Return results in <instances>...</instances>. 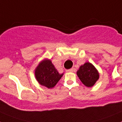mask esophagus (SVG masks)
I'll return each instance as SVG.
<instances>
[{"label":"esophagus","instance_id":"obj_1","mask_svg":"<svg viewBox=\"0 0 122 122\" xmlns=\"http://www.w3.org/2000/svg\"><path fill=\"white\" fill-rule=\"evenodd\" d=\"M73 71H74V69L71 68V69H69V70H67L66 71V72H73Z\"/></svg>","mask_w":122,"mask_h":122}]
</instances>
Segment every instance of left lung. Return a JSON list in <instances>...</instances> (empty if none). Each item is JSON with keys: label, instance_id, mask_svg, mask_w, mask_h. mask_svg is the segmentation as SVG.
Wrapping results in <instances>:
<instances>
[{"label": "left lung", "instance_id": "8db88e82", "mask_svg": "<svg viewBox=\"0 0 122 122\" xmlns=\"http://www.w3.org/2000/svg\"><path fill=\"white\" fill-rule=\"evenodd\" d=\"M77 75L82 82L88 87H92L99 78V74L93 65L86 63L80 66Z\"/></svg>", "mask_w": 122, "mask_h": 122}]
</instances>
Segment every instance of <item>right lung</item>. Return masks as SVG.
<instances>
[{
	"label": "right lung",
	"mask_w": 122,
	"mask_h": 122,
	"mask_svg": "<svg viewBox=\"0 0 122 122\" xmlns=\"http://www.w3.org/2000/svg\"><path fill=\"white\" fill-rule=\"evenodd\" d=\"M35 74L38 82L48 89L54 87L63 76V74H59L49 60L41 62L35 70Z\"/></svg>",
	"instance_id": "right-lung-1"
}]
</instances>
